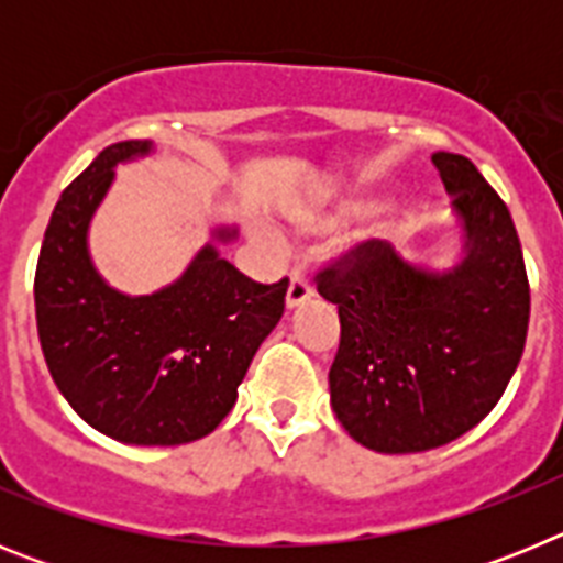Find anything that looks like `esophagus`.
I'll list each match as a JSON object with an SVG mask.
<instances>
[{"mask_svg":"<svg viewBox=\"0 0 563 563\" xmlns=\"http://www.w3.org/2000/svg\"><path fill=\"white\" fill-rule=\"evenodd\" d=\"M310 298H312V287L307 285L305 278L298 276V273H292L290 287H287V296H285L287 310H298V307H305Z\"/></svg>","mask_w":563,"mask_h":563,"instance_id":"34e87169","label":"esophagus"}]
</instances>
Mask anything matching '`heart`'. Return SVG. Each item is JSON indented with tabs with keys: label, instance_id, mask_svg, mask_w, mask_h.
Returning <instances> with one entry per match:
<instances>
[{
	"label": "heart",
	"instance_id": "b5f03b06",
	"mask_svg": "<svg viewBox=\"0 0 563 563\" xmlns=\"http://www.w3.org/2000/svg\"><path fill=\"white\" fill-rule=\"evenodd\" d=\"M369 208H372V200L366 197V194L361 191L335 194V197H330V200L318 202V206L298 213L292 225H296V231L301 233V236H335V233L346 231L355 220H361L363 213L369 211ZM265 239L273 247L282 245L278 236H273V233H267Z\"/></svg>",
	"mask_w": 563,
	"mask_h": 563
}]
</instances>
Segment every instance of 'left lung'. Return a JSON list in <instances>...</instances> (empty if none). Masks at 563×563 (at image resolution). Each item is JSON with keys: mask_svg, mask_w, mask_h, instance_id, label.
<instances>
[{"mask_svg": "<svg viewBox=\"0 0 563 563\" xmlns=\"http://www.w3.org/2000/svg\"><path fill=\"white\" fill-rule=\"evenodd\" d=\"M431 163L454 206L449 265L366 242L350 271L318 276L341 318L332 411L377 454H420L474 429L525 352L530 287L510 211L467 157Z\"/></svg>", "mask_w": 563, "mask_h": 563, "instance_id": "obj_1", "label": "left lung"}]
</instances>
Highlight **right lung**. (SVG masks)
<instances>
[{
    "label": "right lung",
    "mask_w": 563,
    "mask_h": 563,
    "mask_svg": "<svg viewBox=\"0 0 563 563\" xmlns=\"http://www.w3.org/2000/svg\"><path fill=\"white\" fill-rule=\"evenodd\" d=\"M152 141L103 148L64 188L36 267L44 361L84 422L126 445H183L211 434L236 402L253 355L285 312L287 278L256 285L222 256L236 228L213 225L166 287L132 296L92 262L89 228L114 168L146 161Z\"/></svg>",
    "instance_id": "right-lung-1"
}]
</instances>
